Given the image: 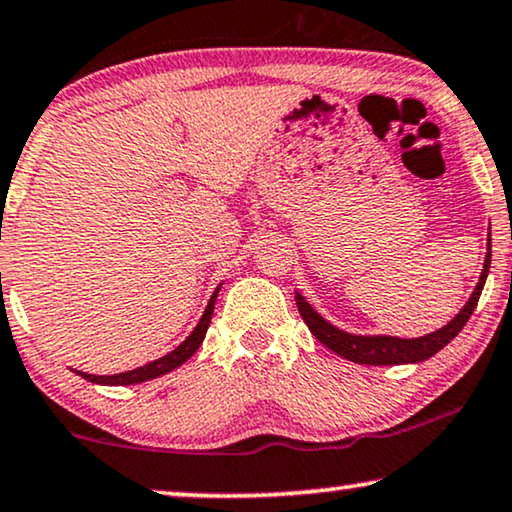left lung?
I'll list each match as a JSON object with an SVG mask.
<instances>
[{
  "instance_id": "left-lung-1",
  "label": "left lung",
  "mask_w": 512,
  "mask_h": 512,
  "mask_svg": "<svg viewBox=\"0 0 512 512\" xmlns=\"http://www.w3.org/2000/svg\"><path fill=\"white\" fill-rule=\"evenodd\" d=\"M487 241L489 243H487L485 267H482L480 283L475 285L473 295H470L466 306H463V309L456 313L445 327H440V330H435L426 337L400 339V337H388V335H372V337L351 335V332H344L332 323H327V320L320 316V313L313 309V306L306 302L299 292H295L297 309L302 313L304 323L309 325L311 335L316 337L320 344H325L330 351H335L342 358L351 360V363H360V365L421 363V360H428L440 349H445V346L463 330V325L468 323L470 313H473L475 306H478L482 288H485V281L489 274V264H492V238H487Z\"/></svg>"
}]
</instances>
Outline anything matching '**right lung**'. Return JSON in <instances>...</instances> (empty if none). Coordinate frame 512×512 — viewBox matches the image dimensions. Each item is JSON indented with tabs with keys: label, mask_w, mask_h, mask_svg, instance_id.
Masks as SVG:
<instances>
[{
	"label": "right lung",
	"mask_w": 512,
	"mask_h": 512,
	"mask_svg": "<svg viewBox=\"0 0 512 512\" xmlns=\"http://www.w3.org/2000/svg\"><path fill=\"white\" fill-rule=\"evenodd\" d=\"M217 292H220V288H217V290L213 292V297H210L206 311H203L199 325L194 327L192 335H189V337L185 339V342L177 346L175 351L166 353V356H161L159 360H152V363H147V365H142V367H135V370H131V372L107 374V377H102V374H86V372H79V370H74V372L81 374V377L88 379V381H93V384H105V386H131V384H142V381H149V379L161 377V374H168L170 370H175V367H180L182 363H187V360L192 358L196 351H199L203 337H206V332H208L210 318H213Z\"/></svg>",
	"instance_id": "obj_1"
}]
</instances>
